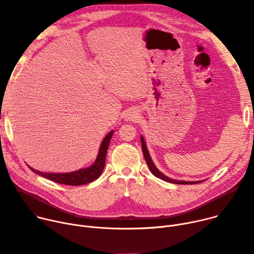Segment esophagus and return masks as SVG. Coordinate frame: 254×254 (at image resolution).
<instances>
[{
    "label": "esophagus",
    "instance_id": "34e87169",
    "mask_svg": "<svg viewBox=\"0 0 254 254\" xmlns=\"http://www.w3.org/2000/svg\"><path fill=\"white\" fill-rule=\"evenodd\" d=\"M139 115V113L136 111V110H130L128 111V113L127 114V120H134V118H137Z\"/></svg>",
    "mask_w": 254,
    "mask_h": 254
}]
</instances>
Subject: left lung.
<instances>
[{"mask_svg":"<svg viewBox=\"0 0 254 254\" xmlns=\"http://www.w3.org/2000/svg\"><path fill=\"white\" fill-rule=\"evenodd\" d=\"M141 142H142V150H143V154H144V157H145L146 163L148 164V167H149V170L151 171V173L153 174L155 177H157V178H159V179H161V180H163V181H165V182H168V183H173V184H182V185H192V184H199V183H201V182H203V181H198V182L176 181V180H173V179H170V178L165 177L163 174H161V173L157 170L156 166H155V165H154V163H153V161L151 160V157H150V155H149V152H148V150H147V148H146V143H145V141H144V138H143V137H141Z\"/></svg>","mask_w":254,"mask_h":254,"instance_id":"left-lung-1","label":"left lung"}]
</instances>
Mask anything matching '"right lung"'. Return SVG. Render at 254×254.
<instances>
[{
  "label": "right lung",
  "instance_id": "right-lung-1",
  "mask_svg": "<svg viewBox=\"0 0 254 254\" xmlns=\"http://www.w3.org/2000/svg\"><path fill=\"white\" fill-rule=\"evenodd\" d=\"M112 134H113V131H110L107 136L103 139V141H102V143H101V146H100L98 157H97L96 161L93 163V165H91L90 167L81 168V170H79V171H76L73 173H68V174H48V173H42V172L33 170V168H31L30 166H28V167L37 175L42 176L46 179H49L51 181H53L55 183H59V184L69 185V186H80V185L91 183V182L97 180L104 170L107 150H108V146L110 143V139L112 138Z\"/></svg>",
  "mask_w": 254,
  "mask_h": 254
}]
</instances>
